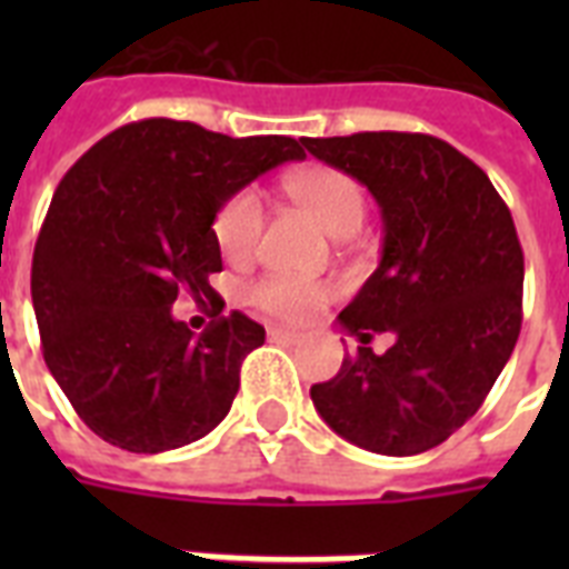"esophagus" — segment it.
Here are the masks:
<instances>
[{
    "instance_id": "1",
    "label": "esophagus",
    "mask_w": 569,
    "mask_h": 569,
    "mask_svg": "<svg viewBox=\"0 0 569 569\" xmlns=\"http://www.w3.org/2000/svg\"><path fill=\"white\" fill-rule=\"evenodd\" d=\"M268 339H271V342H301V333L286 328H268Z\"/></svg>"
}]
</instances>
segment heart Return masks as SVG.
<instances>
[{
    "mask_svg": "<svg viewBox=\"0 0 569 569\" xmlns=\"http://www.w3.org/2000/svg\"><path fill=\"white\" fill-rule=\"evenodd\" d=\"M286 194L330 236H351L366 218V191L351 173L330 164H307L283 180ZM262 200L253 189L232 191L212 218V236L232 262L257 253L262 236ZM330 298V286L319 280L268 274L248 286V301L280 321H307Z\"/></svg>",
    "mask_w": 569,
    "mask_h": 569,
    "instance_id": "heart-1",
    "label": "heart"
}]
</instances>
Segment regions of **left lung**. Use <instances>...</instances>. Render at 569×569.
<instances>
[{
  "mask_svg": "<svg viewBox=\"0 0 569 569\" xmlns=\"http://www.w3.org/2000/svg\"><path fill=\"white\" fill-rule=\"evenodd\" d=\"M380 206L383 257L339 325L363 346L312 383L321 419L360 449L407 458L485 405L522 328V248L511 209L472 159L422 132L303 138ZM397 342L366 349L371 330Z\"/></svg>",
  "mask_w": 569,
  "mask_h": 569,
  "instance_id": "left-lung-1",
  "label": "left lung"
}]
</instances>
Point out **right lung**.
I'll list each match as a JSON object with an SVG mask.
<instances>
[{
  "mask_svg": "<svg viewBox=\"0 0 569 569\" xmlns=\"http://www.w3.org/2000/svg\"><path fill=\"white\" fill-rule=\"evenodd\" d=\"M303 156L286 136L147 118L97 141L58 182L31 259V303L49 372L97 437L156 455L230 413L241 360L266 328L239 310L221 316L209 286L221 271L212 218L232 191ZM182 291L213 307L200 338L172 319Z\"/></svg>",
  "mask_w": 569,
  "mask_h": 569,
  "instance_id": "1",
  "label": "right lung"
}]
</instances>
